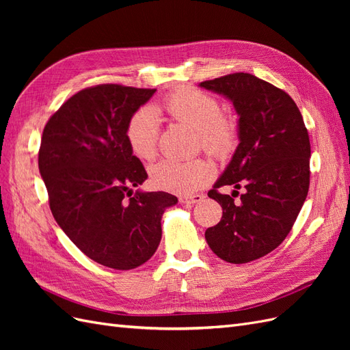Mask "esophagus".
I'll return each mask as SVG.
<instances>
[{
  "mask_svg": "<svg viewBox=\"0 0 350 350\" xmlns=\"http://www.w3.org/2000/svg\"><path fill=\"white\" fill-rule=\"evenodd\" d=\"M181 200L184 201V203L194 204V203H200V201H203L204 196L203 194H187V196H183Z\"/></svg>",
  "mask_w": 350,
  "mask_h": 350,
  "instance_id": "1",
  "label": "esophagus"
}]
</instances>
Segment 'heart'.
<instances>
[{
  "label": "heart",
  "instance_id": "1",
  "mask_svg": "<svg viewBox=\"0 0 350 350\" xmlns=\"http://www.w3.org/2000/svg\"><path fill=\"white\" fill-rule=\"evenodd\" d=\"M162 108L194 129L204 150L215 156H226L237 143V122L229 115L220 113L219 100L211 94L185 88L172 92ZM159 115L152 108H142L133 113L125 129V140L131 153L140 161H152L157 152ZM213 166L203 159L176 162L163 159L150 166L153 185L172 193H191L204 187L213 178Z\"/></svg>",
  "mask_w": 350,
  "mask_h": 350
}]
</instances>
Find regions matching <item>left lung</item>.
<instances>
[{"mask_svg":"<svg viewBox=\"0 0 350 350\" xmlns=\"http://www.w3.org/2000/svg\"><path fill=\"white\" fill-rule=\"evenodd\" d=\"M198 86L230 100L238 115L239 144L208 191L224 215L206 230V241L219 258L243 264L278 248L299 215L310 188L308 131L289 94L252 74H228ZM241 182L247 191L239 204L217 193Z\"/></svg>","mask_w":350,"mask_h":350,"instance_id":"1","label":"left lung"}]
</instances>
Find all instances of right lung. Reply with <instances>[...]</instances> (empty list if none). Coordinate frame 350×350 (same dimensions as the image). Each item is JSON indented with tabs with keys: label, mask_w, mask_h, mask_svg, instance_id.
<instances>
[{
	"label": "right lung",
	"mask_w": 350,
	"mask_h": 350,
	"mask_svg": "<svg viewBox=\"0 0 350 350\" xmlns=\"http://www.w3.org/2000/svg\"><path fill=\"white\" fill-rule=\"evenodd\" d=\"M154 92L120 84L80 90L42 134L39 172L54 219L81 252L115 270L135 269L153 256L163 211L178 203L165 191L133 189L147 172L125 129Z\"/></svg>",
	"instance_id": "add662e5"
}]
</instances>
